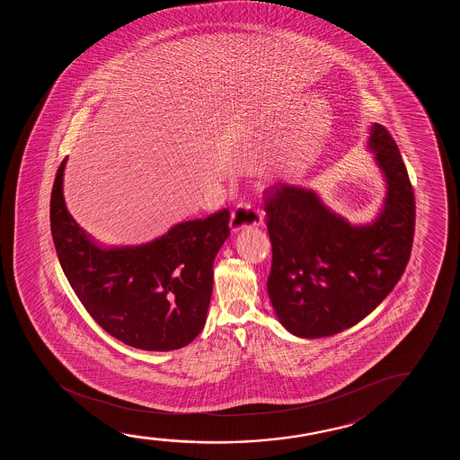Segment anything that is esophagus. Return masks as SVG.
Listing matches in <instances>:
<instances>
[{"mask_svg": "<svg viewBox=\"0 0 460 460\" xmlns=\"http://www.w3.org/2000/svg\"><path fill=\"white\" fill-rule=\"evenodd\" d=\"M264 215L259 208H252L250 202H240L231 214V229L239 231L242 227L259 226Z\"/></svg>", "mask_w": 460, "mask_h": 460, "instance_id": "34e87169", "label": "esophagus"}]
</instances>
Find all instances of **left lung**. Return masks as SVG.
Masks as SVG:
<instances>
[{"label": "left lung", "mask_w": 460, "mask_h": 460, "mask_svg": "<svg viewBox=\"0 0 460 460\" xmlns=\"http://www.w3.org/2000/svg\"><path fill=\"white\" fill-rule=\"evenodd\" d=\"M369 146L388 183L384 210L372 225H349L309 190L286 183L265 190L267 290L279 322L300 338L332 336L358 323L409 264L416 214L409 172L384 126H374Z\"/></svg>", "instance_id": "8db88e82"}]
</instances>
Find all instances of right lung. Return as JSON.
Masks as SVG:
<instances>
[{
  "label": "right lung",
  "instance_id": "obj_1",
  "mask_svg": "<svg viewBox=\"0 0 460 460\" xmlns=\"http://www.w3.org/2000/svg\"><path fill=\"white\" fill-rule=\"evenodd\" d=\"M64 164L66 158L51 189V237L78 300L127 346L164 352L189 346L206 323L214 259L231 233L229 210L179 223L147 245L101 250L66 208Z\"/></svg>",
  "mask_w": 460,
  "mask_h": 460
}]
</instances>
